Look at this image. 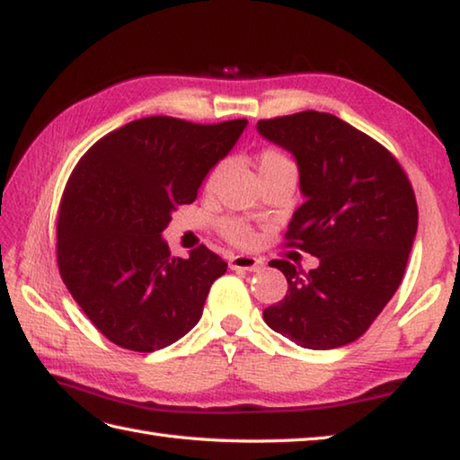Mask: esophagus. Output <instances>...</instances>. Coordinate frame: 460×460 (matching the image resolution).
Here are the masks:
<instances>
[{
  "instance_id": "1",
  "label": "esophagus",
  "mask_w": 460,
  "mask_h": 460,
  "mask_svg": "<svg viewBox=\"0 0 460 460\" xmlns=\"http://www.w3.org/2000/svg\"><path fill=\"white\" fill-rule=\"evenodd\" d=\"M264 264L256 260L254 256H244V254H238V256H232L230 258V268L232 270H248V272H256L262 268Z\"/></svg>"
}]
</instances>
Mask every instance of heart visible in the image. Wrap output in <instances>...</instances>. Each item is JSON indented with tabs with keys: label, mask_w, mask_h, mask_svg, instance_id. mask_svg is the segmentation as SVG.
Listing matches in <instances>:
<instances>
[{
	"label": "heart",
	"mask_w": 460,
	"mask_h": 460,
	"mask_svg": "<svg viewBox=\"0 0 460 460\" xmlns=\"http://www.w3.org/2000/svg\"><path fill=\"white\" fill-rule=\"evenodd\" d=\"M256 166L262 181H272L280 178H290L296 181L298 178L296 162H294V158L288 152L276 148V146H266V148L258 152ZM220 170H222V164H216V166L210 170V174H208L206 178L208 192L214 190L216 180L220 176ZM218 232L222 234V238H226L234 246H240V248H252L258 242V232L250 226L248 222H244L242 218H234V216H228V218L220 220Z\"/></svg>",
	"instance_id": "b5f03b06"
}]
</instances>
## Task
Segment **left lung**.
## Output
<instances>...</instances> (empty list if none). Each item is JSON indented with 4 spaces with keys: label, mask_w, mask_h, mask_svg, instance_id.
<instances>
[{
    "label": "left lung",
    "mask_w": 460,
    "mask_h": 460,
    "mask_svg": "<svg viewBox=\"0 0 460 460\" xmlns=\"http://www.w3.org/2000/svg\"><path fill=\"white\" fill-rule=\"evenodd\" d=\"M258 132L294 154L306 196L284 246L320 262L306 272L272 260L288 292L264 320L305 349H338L368 331L402 282L419 224L412 184L383 144L326 111L260 119Z\"/></svg>",
    "instance_id": "left-lung-1"
}]
</instances>
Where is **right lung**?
<instances>
[{"label":"right lung","mask_w":460,"mask_h":460,"mask_svg":"<svg viewBox=\"0 0 460 460\" xmlns=\"http://www.w3.org/2000/svg\"><path fill=\"white\" fill-rule=\"evenodd\" d=\"M244 128L150 116L100 137L75 164L58 210V268L110 342L154 352L198 324L228 264L204 244L174 256L162 232Z\"/></svg>","instance_id":"1"}]
</instances>
